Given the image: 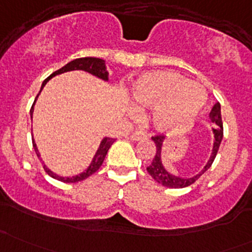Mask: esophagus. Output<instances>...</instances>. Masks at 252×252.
Here are the masks:
<instances>
[{
    "mask_svg": "<svg viewBox=\"0 0 252 252\" xmlns=\"http://www.w3.org/2000/svg\"><path fill=\"white\" fill-rule=\"evenodd\" d=\"M147 134L145 133V131H134L133 134L130 135V139L134 141H138V140H141V139L146 138Z\"/></svg>",
    "mask_w": 252,
    "mask_h": 252,
    "instance_id": "esophagus-1",
    "label": "esophagus"
}]
</instances>
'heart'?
Instances as JSON below:
<instances>
[{"label": "heart", "mask_w": 252, "mask_h": 252, "mask_svg": "<svg viewBox=\"0 0 252 252\" xmlns=\"http://www.w3.org/2000/svg\"><path fill=\"white\" fill-rule=\"evenodd\" d=\"M133 100L141 107H154L152 122L163 131L189 128L207 101L202 86L174 72L144 75L133 89Z\"/></svg>", "instance_id": "heart-1"}]
</instances>
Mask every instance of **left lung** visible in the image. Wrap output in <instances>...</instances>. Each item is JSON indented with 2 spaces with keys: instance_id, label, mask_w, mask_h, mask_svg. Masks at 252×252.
Returning <instances> with one entry per match:
<instances>
[{
  "instance_id": "obj_1",
  "label": "left lung",
  "mask_w": 252,
  "mask_h": 252,
  "mask_svg": "<svg viewBox=\"0 0 252 252\" xmlns=\"http://www.w3.org/2000/svg\"><path fill=\"white\" fill-rule=\"evenodd\" d=\"M210 119L212 123H215L216 126L215 128L212 129L213 134H215V142H213V149H212V154H211L210 159L207 161L206 166L204 167L200 173H197L196 175L191 178H182V177H177V175L171 174L169 172H167L164 169L163 164H162L161 161V150H162V144H163L164 136L162 135H155L152 136V140H154L155 145H156V154H155L154 159H152L151 164L147 167V172L149 174L156 180L157 183L162 184L163 187L167 188H172V189H182V188L189 187L191 185L192 183L196 182L202 174L212 166L213 161H215L216 156H217L218 149H220V141L223 139V123H222V116H220V102H216L215 106L212 107V110L210 112Z\"/></svg>"
}]
</instances>
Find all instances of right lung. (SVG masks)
Masks as SVG:
<instances>
[{"label":"right lung","mask_w":252,"mask_h":252,"mask_svg":"<svg viewBox=\"0 0 252 252\" xmlns=\"http://www.w3.org/2000/svg\"><path fill=\"white\" fill-rule=\"evenodd\" d=\"M70 70H85V72L91 73V74L95 75V77L103 79V80H108V72L106 70L105 61L101 60V58H95V57H83V58H77V60L67 63V64H65L64 67L61 68V69L53 72L50 77L46 78L44 80V83H42V85H41V90L44 89V86L46 85V83L50 80L51 78H53L55 75H57V74H62V73L70 72ZM41 90H40V93H41ZM39 94H37V96H39ZM37 96H36V98H37ZM36 98H35L34 103H32V108H30V116H32V112H34V105H35V102H36ZM114 141H116V139H112V138L103 139V140L101 141L100 147H98V150L96 151L95 156H94L93 162H91L90 166L88 167V169L79 175H75V177H72V178L60 177V175H57V174L53 173V172H51L46 166H44L45 171H46V173L48 175H51L52 178H55V179H57V180H61V182H63V183H77V182H80V180L86 179V178L90 177L91 174H94L95 172L98 171V168H100L101 164H102L103 159H105L106 155H107L108 150H110V147L112 146V144H113ZM32 146H34V150H35V152H36L37 157L40 158V154H39V151H37V147H36V144H35L34 139H32Z\"/></svg>","instance_id":"add662e5"}]
</instances>
